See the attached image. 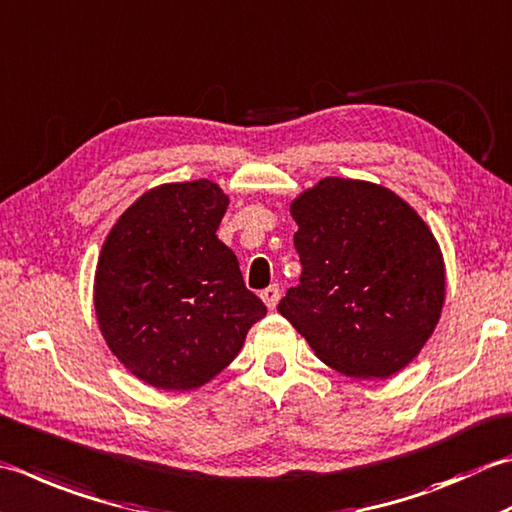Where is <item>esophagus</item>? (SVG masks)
<instances>
[{"label": "esophagus", "instance_id": "1", "mask_svg": "<svg viewBox=\"0 0 512 512\" xmlns=\"http://www.w3.org/2000/svg\"><path fill=\"white\" fill-rule=\"evenodd\" d=\"M259 297H262V302H264L270 310H273V308L277 306V302H279V297H282V290H279L277 284H273V286H268L266 290H262V295H259Z\"/></svg>", "mask_w": 512, "mask_h": 512}]
</instances>
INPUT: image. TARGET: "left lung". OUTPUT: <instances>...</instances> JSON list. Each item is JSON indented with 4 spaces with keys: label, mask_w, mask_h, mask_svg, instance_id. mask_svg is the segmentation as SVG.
Listing matches in <instances>:
<instances>
[{
    "label": "left lung",
    "mask_w": 512,
    "mask_h": 512,
    "mask_svg": "<svg viewBox=\"0 0 512 512\" xmlns=\"http://www.w3.org/2000/svg\"><path fill=\"white\" fill-rule=\"evenodd\" d=\"M302 277L277 310L315 355L355 379H388L422 353L446 299L433 230L393 190L324 177L290 202Z\"/></svg>",
    "instance_id": "1"
}]
</instances>
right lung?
Listing matches in <instances>:
<instances>
[{
  "label": "right lung",
  "instance_id": "1",
  "mask_svg": "<svg viewBox=\"0 0 512 512\" xmlns=\"http://www.w3.org/2000/svg\"><path fill=\"white\" fill-rule=\"evenodd\" d=\"M228 195L210 179L146 190L104 239L93 304L102 337L139 382L162 390L208 384L266 315L217 239Z\"/></svg>",
  "mask_w": 512,
  "mask_h": 512
}]
</instances>
